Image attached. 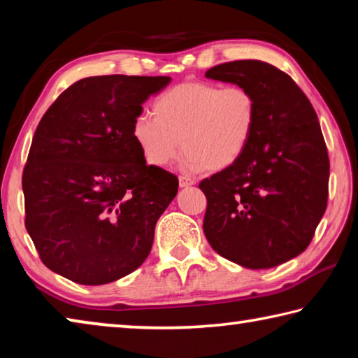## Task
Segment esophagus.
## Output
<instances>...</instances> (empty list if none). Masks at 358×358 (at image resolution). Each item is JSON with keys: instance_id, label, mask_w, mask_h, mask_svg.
Listing matches in <instances>:
<instances>
[{"instance_id": "1", "label": "esophagus", "mask_w": 358, "mask_h": 358, "mask_svg": "<svg viewBox=\"0 0 358 358\" xmlns=\"http://www.w3.org/2000/svg\"><path fill=\"white\" fill-rule=\"evenodd\" d=\"M178 181H180V187H189V186H192L194 183H196V181H194L192 178H189V177H180Z\"/></svg>"}]
</instances>
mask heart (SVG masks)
Masks as SVG:
<instances>
[{
    "instance_id": "obj_1",
    "label": "heart",
    "mask_w": 358,
    "mask_h": 358,
    "mask_svg": "<svg viewBox=\"0 0 358 358\" xmlns=\"http://www.w3.org/2000/svg\"><path fill=\"white\" fill-rule=\"evenodd\" d=\"M153 117L132 121V138L150 166L166 167L183 150L189 172L234 166L257 126V102L245 87L185 82L157 96Z\"/></svg>"
}]
</instances>
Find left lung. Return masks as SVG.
<instances>
[{"instance_id": "8db88e82", "label": "left lung", "mask_w": 358, "mask_h": 358, "mask_svg": "<svg viewBox=\"0 0 358 358\" xmlns=\"http://www.w3.org/2000/svg\"><path fill=\"white\" fill-rule=\"evenodd\" d=\"M213 80L245 87L257 126L245 155L201 181L203 234L227 260L271 268L306 250L329 199L330 161L317 115L286 72L259 59L217 64Z\"/></svg>"}]
</instances>
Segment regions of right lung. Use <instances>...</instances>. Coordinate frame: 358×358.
<instances>
[{"label":"right lung","mask_w":358,"mask_h":358,"mask_svg":"<svg viewBox=\"0 0 358 358\" xmlns=\"http://www.w3.org/2000/svg\"><path fill=\"white\" fill-rule=\"evenodd\" d=\"M171 77H87L58 96L34 132L22 187L25 226L47 268L99 286L148 257L178 178L148 166L132 121Z\"/></svg>","instance_id":"1"}]
</instances>
